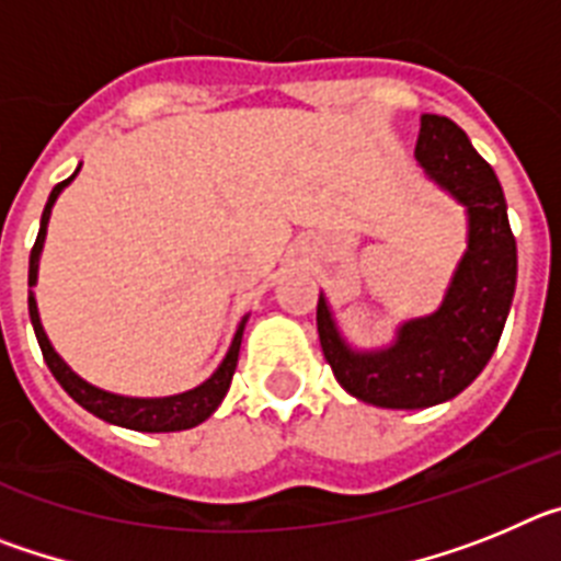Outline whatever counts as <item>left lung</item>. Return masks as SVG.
<instances>
[{
	"label": "left lung",
	"instance_id": "8db88e82",
	"mask_svg": "<svg viewBox=\"0 0 561 561\" xmlns=\"http://www.w3.org/2000/svg\"><path fill=\"white\" fill-rule=\"evenodd\" d=\"M415 162L466 213V250L438 309L401 320L388 345L356 348L329 297L320 291L317 300L320 345L336 381L388 410L435 408L469 388L497 348L517 286V241L503 187L463 128L440 114H421Z\"/></svg>",
	"mask_w": 561,
	"mask_h": 561
}]
</instances>
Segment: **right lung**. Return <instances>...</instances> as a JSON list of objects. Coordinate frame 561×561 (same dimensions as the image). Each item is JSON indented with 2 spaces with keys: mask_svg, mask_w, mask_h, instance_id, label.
Returning a JSON list of instances; mask_svg holds the SVG:
<instances>
[{
  "mask_svg": "<svg viewBox=\"0 0 561 561\" xmlns=\"http://www.w3.org/2000/svg\"><path fill=\"white\" fill-rule=\"evenodd\" d=\"M78 171H81V165L76 168V173H72L69 180H64L61 185H56L53 187V193H49V199L42 213V227H38L36 244H33V252H30L27 309H30V323H33L36 340L38 345H42L44 362H47V368L53 370V376L58 379V385H61V388L67 390V393L72 396L83 410H89L92 415L103 419L106 424L137 430V433H180V430L196 427V424L207 421L216 410H219L221 399H225L227 390H230L232 374H236V365H238V351H241V336H244L250 311L238 320L236 334H232L230 340V348H227V354L221 356L219 368L213 370L205 381H199L196 388L182 390V393H171V396L114 393V390L101 388V385H95V381L83 379V376L69 368L67 362H64V356L53 348V342H49L47 331H44L33 286H36L38 280V261H42L44 238H47L49 213H53V205H56V199L61 196L64 187L76 180Z\"/></svg>",
  "mask_w": 561,
  "mask_h": 561,
  "instance_id": "obj_1",
  "label": "right lung"
}]
</instances>
